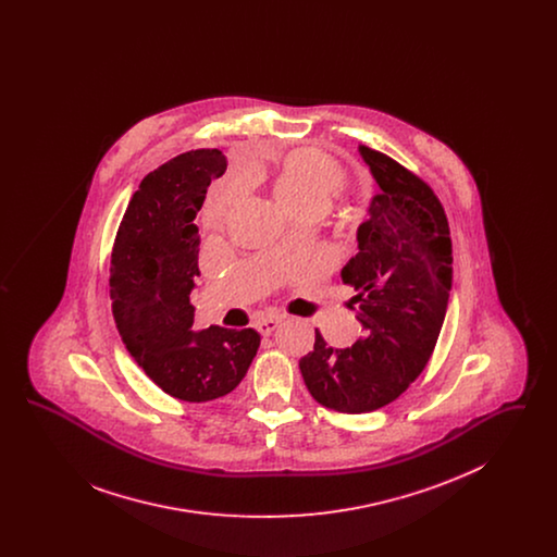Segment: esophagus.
<instances>
[{
  "label": "esophagus",
  "instance_id": "esophagus-1",
  "mask_svg": "<svg viewBox=\"0 0 557 557\" xmlns=\"http://www.w3.org/2000/svg\"><path fill=\"white\" fill-rule=\"evenodd\" d=\"M280 318H261L257 319V323H255V327L263 334V336H269L277 325H280Z\"/></svg>",
  "mask_w": 557,
  "mask_h": 557
}]
</instances>
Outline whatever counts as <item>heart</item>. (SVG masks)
<instances>
[{"instance_id": "heart-1", "label": "heart", "mask_w": 557, "mask_h": 557, "mask_svg": "<svg viewBox=\"0 0 557 557\" xmlns=\"http://www.w3.org/2000/svg\"><path fill=\"white\" fill-rule=\"evenodd\" d=\"M346 187L343 164L315 146H300L284 154L275 175V194L290 212L327 207Z\"/></svg>"}]
</instances>
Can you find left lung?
<instances>
[{
	"instance_id": "obj_1",
	"label": "left lung",
	"mask_w": 557,
	"mask_h": 557,
	"mask_svg": "<svg viewBox=\"0 0 557 557\" xmlns=\"http://www.w3.org/2000/svg\"><path fill=\"white\" fill-rule=\"evenodd\" d=\"M380 191L359 225V252L341 277L363 336L348 348L315 345L300 359L319 405L368 413L400 397L424 371L438 341L453 280L449 221L434 189L397 160L359 146Z\"/></svg>"
}]
</instances>
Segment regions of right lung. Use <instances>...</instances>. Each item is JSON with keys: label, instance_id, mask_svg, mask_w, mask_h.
Returning a JSON list of instances; mask_svg holds the SVG:
<instances>
[{"label": "right lung", "instance_id": "obj_1", "mask_svg": "<svg viewBox=\"0 0 557 557\" xmlns=\"http://www.w3.org/2000/svg\"><path fill=\"white\" fill-rule=\"evenodd\" d=\"M227 169L216 148L189 150L148 173L133 194L110 255V298L129 355L166 395L205 403L232 393L250 368L257 330L194 325L196 212Z\"/></svg>", "mask_w": 557, "mask_h": 557}]
</instances>
